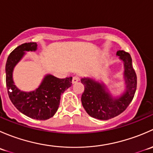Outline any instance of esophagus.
<instances>
[{
	"mask_svg": "<svg viewBox=\"0 0 153 153\" xmlns=\"http://www.w3.org/2000/svg\"><path fill=\"white\" fill-rule=\"evenodd\" d=\"M79 81V77L78 75H75V76L72 77V84H75V83H77Z\"/></svg>",
	"mask_w": 153,
	"mask_h": 153,
	"instance_id": "1",
	"label": "esophagus"
}]
</instances>
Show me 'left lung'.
<instances>
[{"instance_id":"left-lung-1","label":"left lung","mask_w":153,"mask_h":153,"mask_svg":"<svg viewBox=\"0 0 153 153\" xmlns=\"http://www.w3.org/2000/svg\"><path fill=\"white\" fill-rule=\"evenodd\" d=\"M116 55L124 61L126 92L119 98H115L106 90L104 84L89 78L81 80L84 86L81 103L86 112L92 118L109 120L122 113L129 105L137 87V76L132 64V58L128 52L118 50Z\"/></svg>"}]
</instances>
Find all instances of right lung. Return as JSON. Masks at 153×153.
<instances>
[{
	"label": "right lung",
	"instance_id": "right-lung-1",
	"mask_svg": "<svg viewBox=\"0 0 153 153\" xmlns=\"http://www.w3.org/2000/svg\"><path fill=\"white\" fill-rule=\"evenodd\" d=\"M37 44L25 43L15 48L9 55L6 64V83L11 101L21 112L31 118L47 120L52 118L58 109L61 95L72 86V77L60 78L46 75L42 83L35 91H21L14 84L12 72L26 51H35Z\"/></svg>",
	"mask_w": 153,
	"mask_h": 153
}]
</instances>
